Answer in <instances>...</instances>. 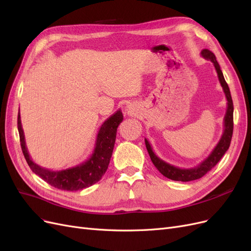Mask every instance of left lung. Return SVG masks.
Masks as SVG:
<instances>
[{
    "label": "left lung",
    "mask_w": 251,
    "mask_h": 251,
    "mask_svg": "<svg viewBox=\"0 0 251 251\" xmlns=\"http://www.w3.org/2000/svg\"><path fill=\"white\" fill-rule=\"evenodd\" d=\"M201 56L210 60V62L214 64L217 74H218V77H219V81H220V83H221V86H222L223 91L225 93V96H226L227 108H226V113L224 116V130H223V134L221 136V139H220V141L218 142L215 149L212 150L209 156L206 159H204V160L202 162H200L198 165L195 166V168H191V169H180V168H177V166H174L168 162L163 161L162 159L159 158L154 153L149 140L144 139V141H146L147 150H148L149 155L151 157V160L156 166V169L160 172L164 177L169 178L171 180H174V181L187 182V181H193V180L202 178L205 174L209 172L220 160H221V158L223 157V155L226 153V151L228 150V148L230 146V141H231V137H232L233 103H232L228 85H227V82L225 81L223 73L221 71V68H220V65L217 62L214 53H212L208 49H203L201 51Z\"/></svg>",
    "instance_id": "obj_1"
}]
</instances>
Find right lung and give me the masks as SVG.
I'll return each mask as SVG.
<instances>
[{"instance_id": "add662e5", "label": "right lung", "mask_w": 251, "mask_h": 251, "mask_svg": "<svg viewBox=\"0 0 251 251\" xmlns=\"http://www.w3.org/2000/svg\"><path fill=\"white\" fill-rule=\"evenodd\" d=\"M123 120V112L118 110L104 121L100 127V130H98L94 151L88 160L76 166H73V168L62 171H50L48 169L42 168L39 164L33 162L32 159L30 158L26 147L25 135L22 127L19 110L18 130L23 154H24L26 161L32 172L50 185L58 189H63V191L70 192L89 187L100 181L105 171L108 170L114 144H115L117 127Z\"/></svg>"}]
</instances>
